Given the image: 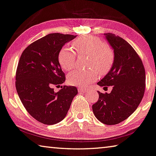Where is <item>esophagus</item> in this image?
Wrapping results in <instances>:
<instances>
[{"instance_id": "esophagus-1", "label": "esophagus", "mask_w": 156, "mask_h": 156, "mask_svg": "<svg viewBox=\"0 0 156 156\" xmlns=\"http://www.w3.org/2000/svg\"><path fill=\"white\" fill-rule=\"evenodd\" d=\"M78 91L79 92H83V93H85V92L88 91V89L83 88H78Z\"/></svg>"}]
</instances>
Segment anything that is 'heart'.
I'll list each match as a JSON object with an SVG mask.
<instances>
[{
	"instance_id": "b5f03b06",
	"label": "heart",
	"mask_w": 156,
	"mask_h": 156,
	"mask_svg": "<svg viewBox=\"0 0 156 156\" xmlns=\"http://www.w3.org/2000/svg\"><path fill=\"white\" fill-rule=\"evenodd\" d=\"M79 54L90 55L87 70H75L69 74L68 82L73 86L85 87L98 77V73L105 75L111 70L115 61V52L111 45L95 36H81L72 43ZM58 63L63 70L70 71L75 66L76 54L68 46L63 47L58 53Z\"/></svg>"
}]
</instances>
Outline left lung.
Segmentation results:
<instances>
[{"instance_id":"left-lung-1","label":"left lung","mask_w":156,"mask_h":156,"mask_svg":"<svg viewBox=\"0 0 156 156\" xmlns=\"http://www.w3.org/2000/svg\"><path fill=\"white\" fill-rule=\"evenodd\" d=\"M115 52V61L108 73L98 84L113 86L111 93L98 91L99 99L92 108L98 120L114 125L136 111L145 90V69L142 59L129 43L111 33L104 34Z\"/></svg>"}]
</instances>
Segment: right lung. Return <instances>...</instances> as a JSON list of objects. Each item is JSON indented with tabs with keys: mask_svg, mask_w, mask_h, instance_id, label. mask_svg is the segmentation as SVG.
I'll return each instance as SVG.
<instances>
[{
	"mask_svg": "<svg viewBox=\"0 0 156 156\" xmlns=\"http://www.w3.org/2000/svg\"><path fill=\"white\" fill-rule=\"evenodd\" d=\"M75 37L49 34L28 45L20 57L15 81L17 93L30 115L42 124L52 125L63 120L78 93L75 86H61L57 93L53 88L66 80L58 53Z\"/></svg>",
	"mask_w": 156,
	"mask_h": 156,
	"instance_id": "right-lung-1",
	"label": "right lung"
}]
</instances>
